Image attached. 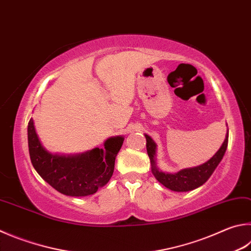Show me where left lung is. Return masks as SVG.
<instances>
[{
	"mask_svg": "<svg viewBox=\"0 0 251 251\" xmlns=\"http://www.w3.org/2000/svg\"><path fill=\"white\" fill-rule=\"evenodd\" d=\"M145 137L146 141H147L146 147H147V152L150 163H151L152 175L162 185H165L166 188L172 191H176V192H186V191L194 190L203 185L209 179V176L213 175L218 163L222 161L227 149V145H228V130H227L224 143L218 149V151L208 161L201 166L188 168V169H183L176 173H166L159 170L156 166V143L148 135H145Z\"/></svg>",
	"mask_w": 251,
	"mask_h": 251,
	"instance_id": "8db88e82",
	"label": "left lung"
}]
</instances>
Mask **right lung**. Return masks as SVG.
<instances>
[{"label":"right lung","mask_w":251,"mask_h":251,"mask_svg":"<svg viewBox=\"0 0 251 251\" xmlns=\"http://www.w3.org/2000/svg\"><path fill=\"white\" fill-rule=\"evenodd\" d=\"M30 161L48 184L69 197H86L110 181L115 158L124 141L123 136L106 139L104 148L79 154H56L44 148L30 118L27 128Z\"/></svg>","instance_id":"add662e5"}]
</instances>
